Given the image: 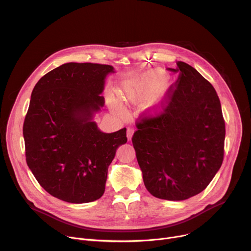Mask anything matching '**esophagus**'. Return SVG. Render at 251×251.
Returning a JSON list of instances; mask_svg holds the SVG:
<instances>
[{
	"label": "esophagus",
	"mask_w": 251,
	"mask_h": 251,
	"mask_svg": "<svg viewBox=\"0 0 251 251\" xmlns=\"http://www.w3.org/2000/svg\"><path fill=\"white\" fill-rule=\"evenodd\" d=\"M133 133H134V129L131 128V127H128L127 128V138H128V140H131V138H132V136H133Z\"/></svg>",
	"instance_id": "obj_1"
}]
</instances>
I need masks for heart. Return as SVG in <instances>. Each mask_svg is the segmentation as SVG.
I'll return each mask as SVG.
<instances>
[{"label": "heart", "mask_w": 251, "mask_h": 251, "mask_svg": "<svg viewBox=\"0 0 251 251\" xmlns=\"http://www.w3.org/2000/svg\"><path fill=\"white\" fill-rule=\"evenodd\" d=\"M141 80H137L134 82H127L125 84H123L120 88H119L118 92H119V97L120 99L125 101V102H129V103H135L141 100H143L146 98V92L141 88ZM111 102L113 103V105L115 107H118L117 102L111 99Z\"/></svg>", "instance_id": "obj_1"}]
</instances>
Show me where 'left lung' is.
Returning <instances> with one entry per match:
<instances>
[{"label": "left lung", "mask_w": 251, "mask_h": 251, "mask_svg": "<svg viewBox=\"0 0 251 251\" xmlns=\"http://www.w3.org/2000/svg\"><path fill=\"white\" fill-rule=\"evenodd\" d=\"M163 113L143 118L132 137L144 185L161 200L184 201L201 193L224 159L225 122L213 85L184 62Z\"/></svg>", "instance_id": "left-lung-1"}]
</instances>
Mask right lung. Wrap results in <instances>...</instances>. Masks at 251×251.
<instances>
[{
	"mask_svg": "<svg viewBox=\"0 0 251 251\" xmlns=\"http://www.w3.org/2000/svg\"><path fill=\"white\" fill-rule=\"evenodd\" d=\"M111 65L66 63L35 84L23 124L26 163L41 186L71 203L100 199L126 128L100 131L94 121Z\"/></svg>",
	"mask_w": 251,
	"mask_h": 251,
	"instance_id": "obj_1",
	"label": "right lung"
}]
</instances>
